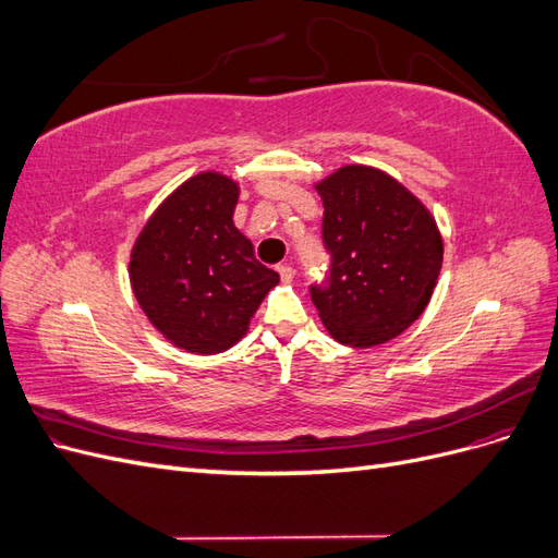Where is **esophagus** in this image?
<instances>
[{"mask_svg": "<svg viewBox=\"0 0 558 558\" xmlns=\"http://www.w3.org/2000/svg\"><path fill=\"white\" fill-rule=\"evenodd\" d=\"M277 272H279V277H281V281H283V283H291V281H293V277H295V269H293L289 263L279 265V267H277Z\"/></svg>", "mask_w": 558, "mask_h": 558, "instance_id": "34e87169", "label": "esophagus"}]
</instances>
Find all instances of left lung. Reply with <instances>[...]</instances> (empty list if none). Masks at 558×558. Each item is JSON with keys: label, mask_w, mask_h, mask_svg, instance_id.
Masks as SVG:
<instances>
[{"label": "left lung", "mask_w": 558, "mask_h": 558, "mask_svg": "<svg viewBox=\"0 0 558 558\" xmlns=\"http://www.w3.org/2000/svg\"><path fill=\"white\" fill-rule=\"evenodd\" d=\"M324 199V281L310 286L328 332L347 347H377L426 310L442 267L428 209L388 174L349 165L316 185Z\"/></svg>", "instance_id": "left-lung-1"}]
</instances>
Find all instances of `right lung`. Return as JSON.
I'll return each mask as SVG.
<instances>
[{"label":"right lung","instance_id":"1","mask_svg":"<svg viewBox=\"0 0 558 558\" xmlns=\"http://www.w3.org/2000/svg\"><path fill=\"white\" fill-rule=\"evenodd\" d=\"M238 183L202 172L167 197L134 242L130 281L167 340L193 353L230 349L279 283L234 228Z\"/></svg>","mask_w":558,"mask_h":558}]
</instances>
